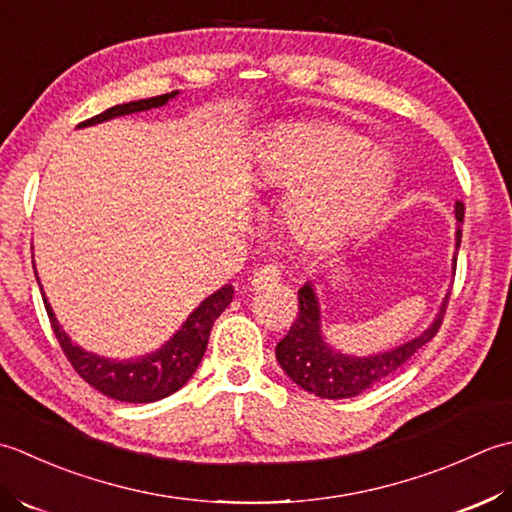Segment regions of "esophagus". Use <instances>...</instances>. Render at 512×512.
<instances>
[{"label":"esophagus","mask_w":512,"mask_h":512,"mask_svg":"<svg viewBox=\"0 0 512 512\" xmlns=\"http://www.w3.org/2000/svg\"><path fill=\"white\" fill-rule=\"evenodd\" d=\"M280 280V269L276 265L258 267L252 276H249V285L254 289H265L269 285H276Z\"/></svg>","instance_id":"34e87169"}]
</instances>
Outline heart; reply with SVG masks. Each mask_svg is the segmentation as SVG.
Wrapping results in <instances>:
<instances>
[{"instance_id":"obj_1","label":"heart","mask_w":512,"mask_h":512,"mask_svg":"<svg viewBox=\"0 0 512 512\" xmlns=\"http://www.w3.org/2000/svg\"><path fill=\"white\" fill-rule=\"evenodd\" d=\"M395 159L362 134L331 123H285L269 130L254 159L267 187H291L287 221L302 243L327 247L367 225L395 183Z\"/></svg>"}]
</instances>
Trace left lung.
Returning a JSON list of instances; mask_svg holds the SVG:
<instances>
[{
	"label": "left lung",
	"instance_id": "1",
	"mask_svg": "<svg viewBox=\"0 0 512 512\" xmlns=\"http://www.w3.org/2000/svg\"><path fill=\"white\" fill-rule=\"evenodd\" d=\"M455 218L464 221V205L455 203ZM462 243V229H455V254L453 271L457 263V249ZM300 311L287 336L276 344V360L283 371L294 380L300 389L327 400L356 398L362 391L371 389L373 384L387 380L391 373L398 371L406 360H411L426 342L433 340L442 325L448 294L444 296L440 311L433 322L415 338L398 344L389 351L371 353V356H351L327 342L322 333V314L316 287L311 280L298 289Z\"/></svg>",
	"mask_w": 512,
	"mask_h": 512
}]
</instances>
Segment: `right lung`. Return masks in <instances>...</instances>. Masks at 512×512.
I'll return each mask as SVG.
<instances>
[{"label": "right lung", "instance_id": "right-lung-1", "mask_svg": "<svg viewBox=\"0 0 512 512\" xmlns=\"http://www.w3.org/2000/svg\"><path fill=\"white\" fill-rule=\"evenodd\" d=\"M176 97H179V90L168 92V95H161V97L121 103V106H114V108H108L106 112L97 114V117L81 121L77 128L79 130L90 128V125L125 117V114L161 108ZM39 291H41V298H44L52 331H55L61 349H64L66 358L70 360L72 367H75V371L90 384V387H95L103 395H108V398L119 400V402H134V404H145V402H156V400L168 398V395L179 391L183 384L192 378L194 371L198 369V364L203 360L214 320L223 314L225 307L234 298V287L223 285L221 289H216L214 294L201 300V305H198L192 314L183 320V325L174 331V336L165 344H161L159 349L152 353H145V356H139V358L114 360V358L99 356V353L86 351L83 347H79L77 342H72L68 333L61 329L41 283H39Z\"/></svg>", "mask_w": 512, "mask_h": 512}]
</instances>
